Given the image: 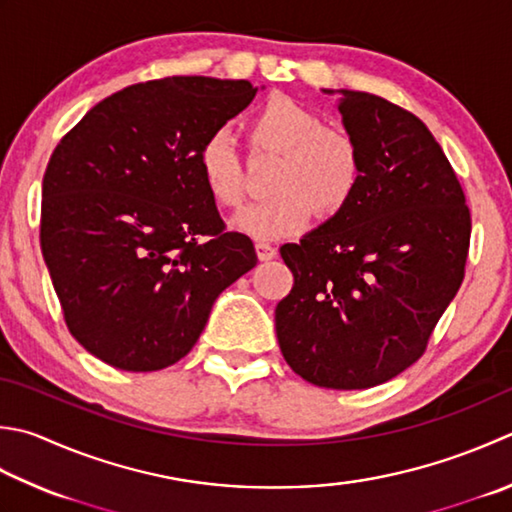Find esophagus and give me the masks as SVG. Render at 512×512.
I'll list each match as a JSON object with an SVG mask.
<instances>
[{"label":"esophagus","instance_id":"1","mask_svg":"<svg viewBox=\"0 0 512 512\" xmlns=\"http://www.w3.org/2000/svg\"><path fill=\"white\" fill-rule=\"evenodd\" d=\"M255 250H257V257L262 259V262H268V259H273L277 255V248L268 242H257Z\"/></svg>","mask_w":512,"mask_h":512}]
</instances>
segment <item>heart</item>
I'll return each mask as SVG.
<instances>
[{
  "mask_svg": "<svg viewBox=\"0 0 512 512\" xmlns=\"http://www.w3.org/2000/svg\"><path fill=\"white\" fill-rule=\"evenodd\" d=\"M255 150L279 155L270 193L233 219L239 233L257 239L286 237L302 230L313 213L330 219L353 202L364 177L359 146L344 130L326 126L317 110L293 97L275 95L259 106L248 122ZM197 168L206 193L226 208L242 206L246 179L242 159L224 130L199 146Z\"/></svg>",
  "mask_w": 512,
  "mask_h": 512,
  "instance_id": "obj_1",
  "label": "heart"
}]
</instances>
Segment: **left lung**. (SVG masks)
<instances>
[{"label": "left lung", "instance_id": "8db88e82", "mask_svg": "<svg viewBox=\"0 0 512 512\" xmlns=\"http://www.w3.org/2000/svg\"><path fill=\"white\" fill-rule=\"evenodd\" d=\"M339 93L364 177L342 213L279 248L295 284L275 308V330L299 377L359 390L424 355L462 286L470 210L422 119L384 97Z\"/></svg>", "mask_w": 512, "mask_h": 512}]
</instances>
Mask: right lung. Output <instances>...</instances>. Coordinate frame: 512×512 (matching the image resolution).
Wrapping results in <instances>:
<instances>
[{"mask_svg":"<svg viewBox=\"0 0 512 512\" xmlns=\"http://www.w3.org/2000/svg\"><path fill=\"white\" fill-rule=\"evenodd\" d=\"M246 79L166 77L102 99L50 155L39 242L66 326L130 373L173 366L224 288L257 264L228 233L199 146L253 102Z\"/></svg>","mask_w":512,"mask_h":512,"instance_id":"1","label":"right lung"}]
</instances>
